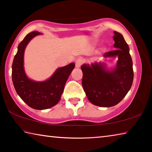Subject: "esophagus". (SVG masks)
Listing matches in <instances>:
<instances>
[{
  "label": "esophagus",
  "instance_id": "1",
  "mask_svg": "<svg viewBox=\"0 0 152 152\" xmlns=\"http://www.w3.org/2000/svg\"><path fill=\"white\" fill-rule=\"evenodd\" d=\"M84 62V60L81 58H79L78 59H76L75 61V64H76V68H80L81 66V65Z\"/></svg>",
  "mask_w": 152,
  "mask_h": 152
}]
</instances>
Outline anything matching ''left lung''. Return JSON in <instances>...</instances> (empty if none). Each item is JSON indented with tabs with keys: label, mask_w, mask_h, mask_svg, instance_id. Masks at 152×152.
<instances>
[{
	"label": "left lung",
	"mask_w": 152,
	"mask_h": 152,
	"mask_svg": "<svg viewBox=\"0 0 152 152\" xmlns=\"http://www.w3.org/2000/svg\"><path fill=\"white\" fill-rule=\"evenodd\" d=\"M114 47L117 50L104 54L105 58L118 57L114 70H106L101 63L81 66L84 91L90 102L96 106L109 107L117 104L132 86L133 70L129 48L121 33L114 31Z\"/></svg>",
	"instance_id": "obj_1"
}]
</instances>
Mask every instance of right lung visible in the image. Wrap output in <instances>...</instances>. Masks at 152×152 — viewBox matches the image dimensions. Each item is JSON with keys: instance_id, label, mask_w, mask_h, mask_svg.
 Masks as SVG:
<instances>
[{"instance_id": "right-lung-1", "label": "right lung", "mask_w": 152, "mask_h": 152, "mask_svg": "<svg viewBox=\"0 0 152 152\" xmlns=\"http://www.w3.org/2000/svg\"><path fill=\"white\" fill-rule=\"evenodd\" d=\"M41 33L33 31L19 44L12 65V80L17 93L28 106L37 110L49 109L60 101L64 86L75 66L71 63L58 68L48 80L35 82L27 78L23 68L25 49L29 41Z\"/></svg>"}]
</instances>
